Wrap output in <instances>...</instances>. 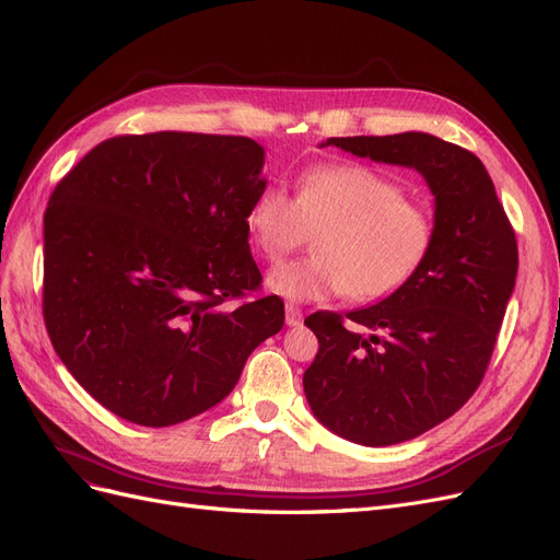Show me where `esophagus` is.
Wrapping results in <instances>:
<instances>
[{"label":"esophagus","instance_id":"obj_1","mask_svg":"<svg viewBox=\"0 0 560 560\" xmlns=\"http://www.w3.org/2000/svg\"><path fill=\"white\" fill-rule=\"evenodd\" d=\"M284 322L287 327H299L303 322V313L299 306H294V303H287L284 306Z\"/></svg>","mask_w":560,"mask_h":560}]
</instances>
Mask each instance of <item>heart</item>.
<instances>
[{"label": "heart", "instance_id": "obj_1", "mask_svg": "<svg viewBox=\"0 0 560 560\" xmlns=\"http://www.w3.org/2000/svg\"><path fill=\"white\" fill-rule=\"evenodd\" d=\"M252 245L280 261L317 231L311 259L276 266L268 290L290 301L346 294L369 303L409 284L436 243V217L428 202L360 161H327L296 177L294 198L266 186L245 214Z\"/></svg>", "mask_w": 560, "mask_h": 560}]
</instances>
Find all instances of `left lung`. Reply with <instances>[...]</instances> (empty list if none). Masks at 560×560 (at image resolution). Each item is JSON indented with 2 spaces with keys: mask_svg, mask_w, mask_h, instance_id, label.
I'll use <instances>...</instances> for the list:
<instances>
[{
  "mask_svg": "<svg viewBox=\"0 0 560 560\" xmlns=\"http://www.w3.org/2000/svg\"><path fill=\"white\" fill-rule=\"evenodd\" d=\"M354 156L416 167L434 196L425 268L376 306L313 313L303 374L315 418L348 442L389 446L432 430L477 393L518 270L516 233L471 151L428 132L329 138Z\"/></svg>",
  "mask_w": 560,
  "mask_h": 560,
  "instance_id": "obj_1",
  "label": "left lung"
}]
</instances>
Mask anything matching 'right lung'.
Returning <instances> with one entry per match:
<instances>
[{
  "label": "right lung",
  "instance_id": "1",
  "mask_svg": "<svg viewBox=\"0 0 560 560\" xmlns=\"http://www.w3.org/2000/svg\"><path fill=\"white\" fill-rule=\"evenodd\" d=\"M264 147L238 135H118L91 149L48 198L44 322L91 397L135 425L167 428L222 401L268 336L278 296L245 214Z\"/></svg>",
  "mask_w": 560,
  "mask_h": 560
}]
</instances>
